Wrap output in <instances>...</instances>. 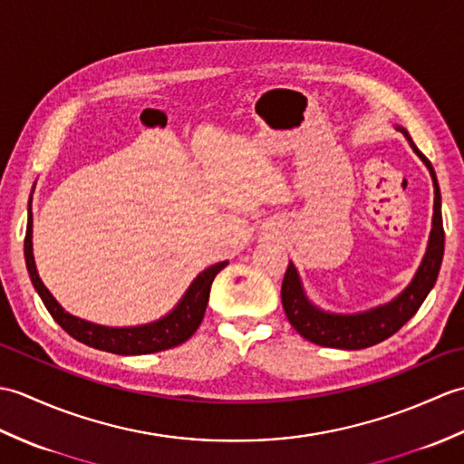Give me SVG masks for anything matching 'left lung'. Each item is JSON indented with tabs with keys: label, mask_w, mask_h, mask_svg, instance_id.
<instances>
[{
	"label": "left lung",
	"mask_w": 464,
	"mask_h": 464,
	"mask_svg": "<svg viewBox=\"0 0 464 464\" xmlns=\"http://www.w3.org/2000/svg\"><path fill=\"white\" fill-rule=\"evenodd\" d=\"M399 131L405 133L409 143L412 145V150H415L420 160L425 161L432 177V185H435V215H432V231L427 255L420 263L415 279H412V283L395 301L359 314H333L314 309L303 295L299 275L295 271V265L289 261V267L285 271L281 285V301L285 314H287L293 329L297 331L301 337L314 344H321V347L357 351L372 347V344L389 339L391 334H395L402 324L419 311L422 301L427 299L429 291L432 289V285L437 283L442 253H445V229H442L440 191L437 175L430 161L417 150L415 143L411 141L409 133L405 130H401V127Z\"/></svg>",
	"instance_id": "obj_1"
}]
</instances>
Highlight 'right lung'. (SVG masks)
<instances>
[{"label":"right lung","mask_w":464,"mask_h":464,"mask_svg":"<svg viewBox=\"0 0 464 464\" xmlns=\"http://www.w3.org/2000/svg\"><path fill=\"white\" fill-rule=\"evenodd\" d=\"M32 213H29L27 219V231H25V265L29 271V277L35 291L42 297L45 309L49 314L57 321L59 327L65 333L72 334L73 339L87 344V347L115 353V354H150L157 351H165L177 347V344L185 343L191 334L199 329L203 321V314L207 309V301H209L211 293V283L215 275L219 273L223 267H227V261L211 265L209 269H205L201 275H197V279L191 283V287L187 289L185 297L181 303L167 314V317L141 324V327H123V329H113V327H102V324L87 323L83 319H77L73 314H69L59 307V303L52 297V293L45 289L35 269L34 261V251H32Z\"/></svg>","instance_id":"right-lung-1"}]
</instances>
